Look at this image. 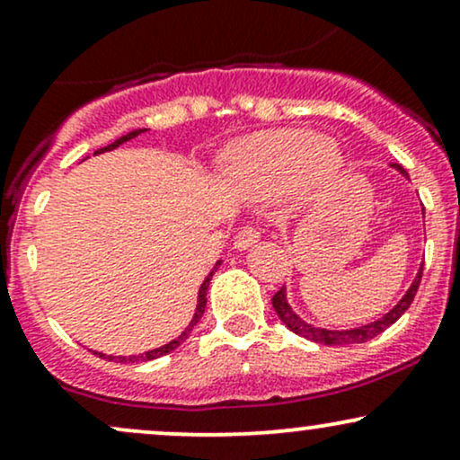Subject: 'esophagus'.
Masks as SVG:
<instances>
[{"mask_svg":"<svg viewBox=\"0 0 460 460\" xmlns=\"http://www.w3.org/2000/svg\"><path fill=\"white\" fill-rule=\"evenodd\" d=\"M257 242H260V231H257L255 226H244V229L235 235L234 246L237 251H248V248L255 246Z\"/></svg>","mask_w":460,"mask_h":460,"instance_id":"obj_1","label":"esophagus"}]
</instances>
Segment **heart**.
<instances>
[{
  "label": "heart",
  "instance_id": "1",
  "mask_svg": "<svg viewBox=\"0 0 460 460\" xmlns=\"http://www.w3.org/2000/svg\"><path fill=\"white\" fill-rule=\"evenodd\" d=\"M346 157L331 138L307 129H272L246 136L226 146L223 175L252 194L294 188L307 197L324 192L344 172Z\"/></svg>",
  "mask_w": 460,
  "mask_h": 460
}]
</instances>
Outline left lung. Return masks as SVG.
<instances>
[{"mask_svg": "<svg viewBox=\"0 0 460 460\" xmlns=\"http://www.w3.org/2000/svg\"><path fill=\"white\" fill-rule=\"evenodd\" d=\"M392 168H394V171H398L404 179H409V172H406L404 168L400 166V164H392ZM409 181H411V179H409ZM421 216H424V208H421ZM421 270H424V261H421L420 268H417V274H415L413 283L409 285V289H406V292H404V296L400 298L398 303H395L394 307L387 311V314L381 315V318H378V320L367 322V324L352 326V329H324V326L311 324V322L303 320L296 314V311H294L292 305H289L288 289H285V288L279 289V292L272 296V307H274V311H277V315H279V318H281L283 324L288 326V329L292 331V332H296V335L305 337V340L318 341V344H324V346L363 344V341L374 340V337L381 335L383 331H387L389 326H392L394 322H398L400 315H402L404 311L411 307V303H413V298H415V294H417V288H420Z\"/></svg>", "mask_w": 460, "mask_h": 460, "instance_id": "8db88e82", "label": "left lung"}]
</instances>
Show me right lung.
<instances>
[{"instance_id": "add662e5", "label": "right lung", "mask_w": 460, "mask_h": 460, "mask_svg": "<svg viewBox=\"0 0 460 460\" xmlns=\"http://www.w3.org/2000/svg\"><path fill=\"white\" fill-rule=\"evenodd\" d=\"M145 131H146L145 128H140V129H131V131H128V134H125V136H120V138H116V140L112 142V145H108V146H103V149H97V151H94V155H99V153H105V151H114V149H119L120 145H125V142H129L131 138H136V136L145 134ZM218 266H220V261H216L212 270H209L208 277H205V281L200 283V288H199V296H197V309H194L192 320L188 322V326H186V329L181 331V335H177L175 340H171V341H168V344H164V346H160V348H153V350L142 352V355H129V357L119 355V357H114V355H105V352H97V350H93L94 355H99L102 358H108V361H116V363H138V361H153V358H157V357H162V355H168V352H172V350H175V348L181 346L183 341L188 340L190 331L194 329V324H197V322H199L200 318H203V314H205V305H208V288H209V281H212L214 272L218 270Z\"/></svg>"}]
</instances>
